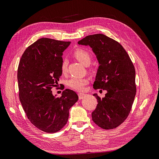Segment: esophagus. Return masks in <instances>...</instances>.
Segmentation results:
<instances>
[{
	"instance_id": "1",
	"label": "esophagus",
	"mask_w": 159,
	"mask_h": 159,
	"mask_svg": "<svg viewBox=\"0 0 159 159\" xmlns=\"http://www.w3.org/2000/svg\"><path fill=\"white\" fill-rule=\"evenodd\" d=\"M78 96H79V99H84V98H85V94L82 93H80L78 94Z\"/></svg>"
}]
</instances>
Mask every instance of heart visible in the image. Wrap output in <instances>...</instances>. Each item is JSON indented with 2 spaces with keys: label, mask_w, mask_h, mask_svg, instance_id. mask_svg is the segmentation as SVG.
Instances as JSON below:
<instances>
[{
  "label": "heart",
  "mask_w": 159,
  "mask_h": 159,
  "mask_svg": "<svg viewBox=\"0 0 159 159\" xmlns=\"http://www.w3.org/2000/svg\"><path fill=\"white\" fill-rule=\"evenodd\" d=\"M74 55L75 58L84 65L88 66L90 64L91 56L87 50L78 48L74 51ZM67 66H68V62L64 60L61 65V70L63 74H65L66 72ZM88 80L84 78H71L68 81V85L70 88L80 91H84L85 86L88 84Z\"/></svg>",
  "instance_id": "heart-1"
}]
</instances>
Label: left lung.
Returning a JSON list of instances; mask_svg holds the SVG:
<instances>
[{
    "label": "left lung",
    "mask_w": 159,
    "mask_h": 159,
    "mask_svg": "<svg viewBox=\"0 0 159 159\" xmlns=\"http://www.w3.org/2000/svg\"><path fill=\"white\" fill-rule=\"evenodd\" d=\"M80 45L89 46L99 64L93 88L103 89L107 93L100 98L91 117L94 123L104 129H115L127 119L136 95L135 70L123 47L102 34L87 36Z\"/></svg>",
    "instance_id": "left-lung-1"
}]
</instances>
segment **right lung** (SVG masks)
I'll list each match as a JSON object with an SVG mask.
<instances>
[{"instance_id": "obj_1", "label": "right lung", "mask_w": 159, "mask_h": 159, "mask_svg": "<svg viewBox=\"0 0 159 159\" xmlns=\"http://www.w3.org/2000/svg\"><path fill=\"white\" fill-rule=\"evenodd\" d=\"M70 42L48 38L28 46L18 65L19 98L28 119L38 129L53 133L65 126L69 110L78 102L75 91L66 89L60 98L53 95L61 75L63 52Z\"/></svg>"}]
</instances>
